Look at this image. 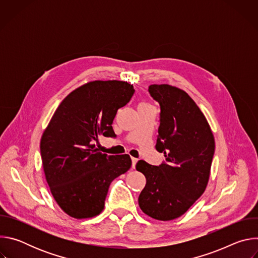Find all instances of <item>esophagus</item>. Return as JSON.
Masks as SVG:
<instances>
[{"label":"esophagus","mask_w":258,"mask_h":258,"mask_svg":"<svg viewBox=\"0 0 258 258\" xmlns=\"http://www.w3.org/2000/svg\"><path fill=\"white\" fill-rule=\"evenodd\" d=\"M137 162H138V159H137V158L132 157V166H133V168H135V166H136Z\"/></svg>","instance_id":"1"}]
</instances>
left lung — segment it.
<instances>
[{"mask_svg": "<svg viewBox=\"0 0 258 258\" xmlns=\"http://www.w3.org/2000/svg\"><path fill=\"white\" fill-rule=\"evenodd\" d=\"M149 93L160 105L156 150L166 162L154 166L138 161L136 168L146 177L139 206L145 214L165 222L182 215L204 193L215 143L206 117L185 91L151 85Z\"/></svg>", "mask_w": 258, "mask_h": 258, "instance_id": "left-lung-1", "label": "left lung"}]
</instances>
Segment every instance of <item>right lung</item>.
<instances>
[{"label": "right lung", "mask_w": 258, "mask_h": 258, "mask_svg": "<svg viewBox=\"0 0 258 258\" xmlns=\"http://www.w3.org/2000/svg\"><path fill=\"white\" fill-rule=\"evenodd\" d=\"M135 93L121 81H94L72 91L58 106L41 139L42 163L50 191L69 216H97L111 181L132 166L130 155L98 151L99 136L116 137L117 110Z\"/></svg>", "instance_id": "add662e5"}]
</instances>
